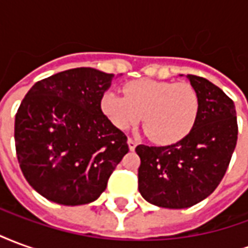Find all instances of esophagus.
<instances>
[{"instance_id":"obj_1","label":"esophagus","mask_w":248,"mask_h":248,"mask_svg":"<svg viewBox=\"0 0 248 248\" xmlns=\"http://www.w3.org/2000/svg\"><path fill=\"white\" fill-rule=\"evenodd\" d=\"M127 143H129L130 150H134L135 147H137V145H138V142L135 140H133V138H129V140H127Z\"/></svg>"}]
</instances>
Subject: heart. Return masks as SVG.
Segmentation results:
<instances>
[{"label": "heart", "instance_id": "1", "mask_svg": "<svg viewBox=\"0 0 248 248\" xmlns=\"http://www.w3.org/2000/svg\"><path fill=\"white\" fill-rule=\"evenodd\" d=\"M124 95L108 90L101 108L108 121L121 130L138 124L156 143L167 145L185 138L197 124L201 99L187 82L138 79L124 86Z\"/></svg>", "mask_w": 248, "mask_h": 248}]
</instances>
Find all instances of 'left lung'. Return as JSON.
<instances>
[{"instance_id": "obj_1", "label": "left lung", "mask_w": 248, "mask_h": 248, "mask_svg": "<svg viewBox=\"0 0 248 248\" xmlns=\"http://www.w3.org/2000/svg\"><path fill=\"white\" fill-rule=\"evenodd\" d=\"M187 78L201 99L191 131L172 145L135 147L138 190L158 207L187 208L207 198L223 179L238 140L232 99L206 78Z\"/></svg>"}]
</instances>
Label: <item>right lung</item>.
<instances>
[{
  "label": "right lung",
  "mask_w": 248,
  "mask_h": 248,
  "mask_svg": "<svg viewBox=\"0 0 248 248\" xmlns=\"http://www.w3.org/2000/svg\"><path fill=\"white\" fill-rule=\"evenodd\" d=\"M113 77L93 67L61 71L34 83L19 105L14 122L19 167L51 202H94L129 151L127 137L101 110Z\"/></svg>",
  "instance_id": "1"
}]
</instances>
